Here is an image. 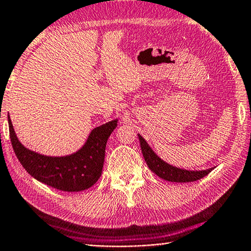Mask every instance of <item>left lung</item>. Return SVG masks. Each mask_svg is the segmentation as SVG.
<instances>
[{"mask_svg":"<svg viewBox=\"0 0 251 251\" xmlns=\"http://www.w3.org/2000/svg\"><path fill=\"white\" fill-rule=\"evenodd\" d=\"M141 143V148L144 158L152 173H155L157 176L163 178V179L173 182H192L196 181L201 178L207 176L212 168L202 169V171H189V169L179 168L173 165L166 163L156 152L151 150V147L148 145V143L145 141L141 134H137Z\"/></svg>","mask_w":251,"mask_h":251,"instance_id":"left-lung-1","label":"left lung"}]
</instances>
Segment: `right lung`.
Wrapping results in <instances>:
<instances>
[{
    "label": "right lung",
    "mask_w": 251,
    "mask_h": 251,
    "mask_svg": "<svg viewBox=\"0 0 251 251\" xmlns=\"http://www.w3.org/2000/svg\"><path fill=\"white\" fill-rule=\"evenodd\" d=\"M10 138L15 155L29 175L43 184L63 192H82L99 180L104 166L107 139L116 128L118 120L93 129L84 145L65 156H48L28 150L19 141L7 116Z\"/></svg>",
    "instance_id": "right-lung-1"
}]
</instances>
